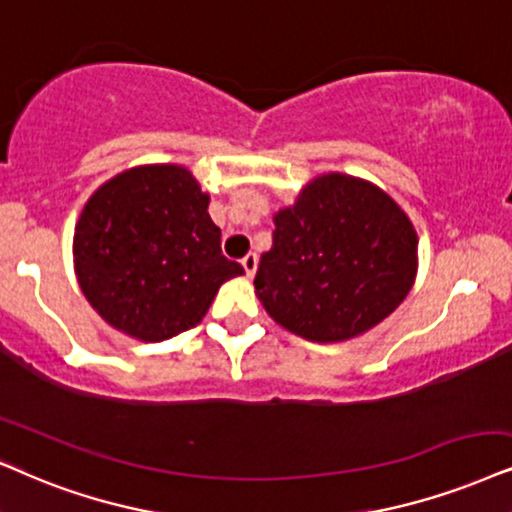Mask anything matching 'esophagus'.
I'll return each mask as SVG.
<instances>
[{
    "label": "esophagus",
    "mask_w": 512,
    "mask_h": 512,
    "mask_svg": "<svg viewBox=\"0 0 512 512\" xmlns=\"http://www.w3.org/2000/svg\"><path fill=\"white\" fill-rule=\"evenodd\" d=\"M243 269H245V274H248L250 278L252 276H255V271H257V255H255V252H248V255H245L243 257Z\"/></svg>",
    "instance_id": "34e87169"
}]
</instances>
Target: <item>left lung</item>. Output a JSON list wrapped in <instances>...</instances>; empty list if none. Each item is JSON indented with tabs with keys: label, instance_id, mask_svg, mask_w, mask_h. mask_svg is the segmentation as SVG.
Returning a JSON list of instances; mask_svg holds the SVG:
<instances>
[{
	"label": "left lung",
	"instance_id": "8db88e82",
	"mask_svg": "<svg viewBox=\"0 0 512 512\" xmlns=\"http://www.w3.org/2000/svg\"><path fill=\"white\" fill-rule=\"evenodd\" d=\"M255 293L278 326L312 342L359 338L409 295L418 234L390 193L352 174H319L274 215Z\"/></svg>",
	"mask_w": 512,
	"mask_h": 512
}]
</instances>
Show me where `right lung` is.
<instances>
[{
    "mask_svg": "<svg viewBox=\"0 0 512 512\" xmlns=\"http://www.w3.org/2000/svg\"><path fill=\"white\" fill-rule=\"evenodd\" d=\"M210 193L184 165H137L84 203L73 236L80 290L115 331L163 342L198 326L219 286L243 274L222 255Z\"/></svg>",
    "mask_w": 512,
    "mask_h": 512,
    "instance_id": "right-lung-1",
    "label": "right lung"
}]
</instances>
